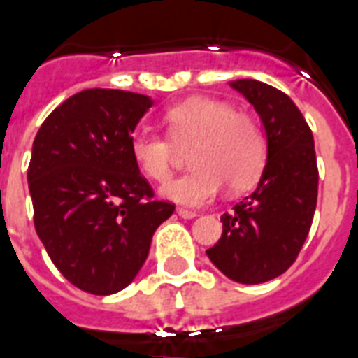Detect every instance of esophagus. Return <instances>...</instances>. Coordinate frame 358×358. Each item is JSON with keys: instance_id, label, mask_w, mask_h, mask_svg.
Here are the masks:
<instances>
[{"instance_id": "esophagus-1", "label": "esophagus", "mask_w": 358, "mask_h": 358, "mask_svg": "<svg viewBox=\"0 0 358 358\" xmlns=\"http://www.w3.org/2000/svg\"><path fill=\"white\" fill-rule=\"evenodd\" d=\"M177 215H179L181 218H185V220H190V218L198 217V213H196V210L182 209V207H179V209H177Z\"/></svg>"}]
</instances>
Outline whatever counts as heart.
<instances>
[{"instance_id":"b5f03b06","label":"heart","mask_w":358,"mask_h":358,"mask_svg":"<svg viewBox=\"0 0 358 358\" xmlns=\"http://www.w3.org/2000/svg\"><path fill=\"white\" fill-rule=\"evenodd\" d=\"M164 119L176 145H192L188 162L194 166L187 176L160 188L166 199L201 207L217 198L224 182L239 192L259 179L267 162V141L252 117L235 113L222 101L198 96L170 108ZM130 155L149 179L162 182L171 176L176 149L162 136H132Z\"/></svg>"}]
</instances>
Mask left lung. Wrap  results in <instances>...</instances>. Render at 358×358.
<instances>
[{"mask_svg": "<svg viewBox=\"0 0 358 358\" xmlns=\"http://www.w3.org/2000/svg\"><path fill=\"white\" fill-rule=\"evenodd\" d=\"M262 121L267 162L250 196L224 213L222 237L207 250L213 265L239 284H263L292 267L317 201L312 130L289 96L257 80L229 82Z\"/></svg>", "mask_w": 358, "mask_h": 358, "instance_id": "left-lung-1", "label": "left lung"}]
</instances>
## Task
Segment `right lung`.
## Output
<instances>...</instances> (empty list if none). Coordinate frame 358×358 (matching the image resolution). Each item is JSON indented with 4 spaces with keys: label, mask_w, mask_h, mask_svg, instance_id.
I'll use <instances>...</instances> for the list:
<instances>
[{
    "label": "right lung",
    "mask_w": 358,
    "mask_h": 358,
    "mask_svg": "<svg viewBox=\"0 0 358 358\" xmlns=\"http://www.w3.org/2000/svg\"><path fill=\"white\" fill-rule=\"evenodd\" d=\"M153 99L119 90L69 96L41 124L27 185L35 229L69 282L112 295L136 278L155 229L173 205L153 190L130 155L136 124Z\"/></svg>",
    "instance_id": "right-lung-1"
}]
</instances>
